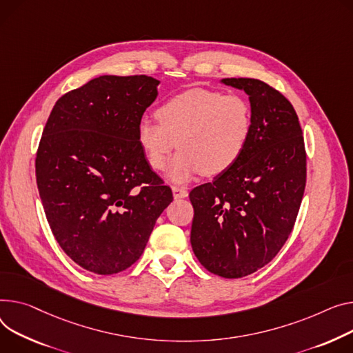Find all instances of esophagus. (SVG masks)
I'll use <instances>...</instances> for the list:
<instances>
[{"instance_id":"34e87169","label":"esophagus","mask_w":353,"mask_h":353,"mask_svg":"<svg viewBox=\"0 0 353 353\" xmlns=\"http://www.w3.org/2000/svg\"><path fill=\"white\" fill-rule=\"evenodd\" d=\"M172 192H173V197L177 200V199H185L187 196H189V193H187V190L184 189V187H179V185H173L172 187Z\"/></svg>"}]
</instances>
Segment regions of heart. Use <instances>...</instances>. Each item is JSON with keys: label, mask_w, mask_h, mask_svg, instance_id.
Returning a JSON list of instances; mask_svg holds the SVG:
<instances>
[{"label": "heart", "mask_w": 353, "mask_h": 353, "mask_svg": "<svg viewBox=\"0 0 353 353\" xmlns=\"http://www.w3.org/2000/svg\"><path fill=\"white\" fill-rule=\"evenodd\" d=\"M159 122L142 119L136 140L154 170L166 168L176 146L168 179L185 183L196 174L219 176L244 154L252 134V108L241 95L194 88L164 102Z\"/></svg>", "instance_id": "1"}]
</instances>
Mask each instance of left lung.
Returning <instances> with one entry per match:
<instances>
[{
	"mask_svg": "<svg viewBox=\"0 0 353 353\" xmlns=\"http://www.w3.org/2000/svg\"><path fill=\"white\" fill-rule=\"evenodd\" d=\"M252 108V134L231 169L190 192V243L200 264L224 278L267 265L292 231L307 180L302 129L290 101L263 81L225 78Z\"/></svg>",
	"mask_w": 353,
	"mask_h": 353,
	"instance_id": "obj_1",
	"label": "left lung"
}]
</instances>
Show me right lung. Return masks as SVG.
I'll list each match as a JSON object with an SVG mask.
<instances>
[{
  "mask_svg": "<svg viewBox=\"0 0 353 353\" xmlns=\"http://www.w3.org/2000/svg\"><path fill=\"white\" fill-rule=\"evenodd\" d=\"M159 83L146 75L92 79L57 101L42 132L35 172L46 220L65 254L90 272L136 263L173 201L136 140Z\"/></svg>",
  "mask_w": 353,
  "mask_h": 353,
  "instance_id": "1",
  "label": "right lung"
}]
</instances>
